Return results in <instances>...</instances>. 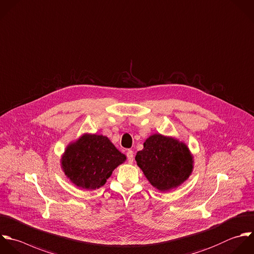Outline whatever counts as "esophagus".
<instances>
[{"label": "esophagus", "mask_w": 254, "mask_h": 254, "mask_svg": "<svg viewBox=\"0 0 254 254\" xmlns=\"http://www.w3.org/2000/svg\"><path fill=\"white\" fill-rule=\"evenodd\" d=\"M127 161L129 164H131L133 162V151L132 150H127Z\"/></svg>", "instance_id": "esophagus-1"}]
</instances>
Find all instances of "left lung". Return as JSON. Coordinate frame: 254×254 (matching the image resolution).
<instances>
[{
  "mask_svg": "<svg viewBox=\"0 0 254 254\" xmlns=\"http://www.w3.org/2000/svg\"><path fill=\"white\" fill-rule=\"evenodd\" d=\"M135 160L149 183L162 192L181 185L193 170V157L187 145L161 134L149 136Z\"/></svg>",
  "mask_w": 254,
  "mask_h": 254,
  "instance_id": "1",
  "label": "left lung"
}]
</instances>
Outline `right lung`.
Segmentation results:
<instances>
[{
	"label": "right lung",
	"instance_id": "obj_1",
	"mask_svg": "<svg viewBox=\"0 0 254 254\" xmlns=\"http://www.w3.org/2000/svg\"><path fill=\"white\" fill-rule=\"evenodd\" d=\"M125 160L126 155L107 136L84 134L68 145L61 164L65 175L77 187L95 190L103 186Z\"/></svg>",
	"mask_w": 254,
	"mask_h": 254
}]
</instances>
